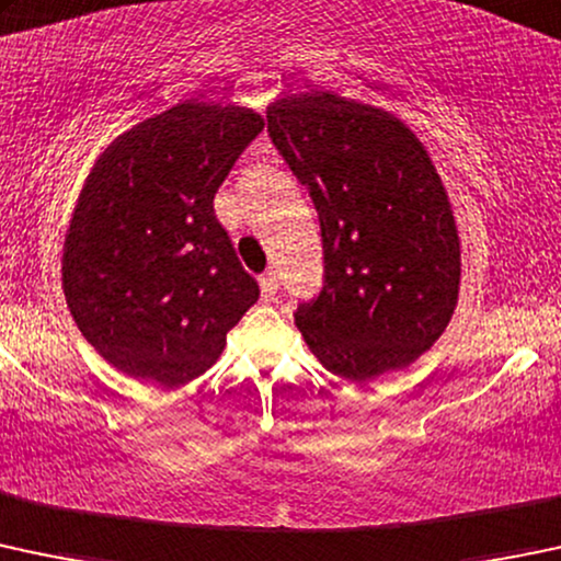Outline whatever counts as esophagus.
I'll return each mask as SVG.
<instances>
[{"label":"esophagus","instance_id":"1","mask_svg":"<svg viewBox=\"0 0 561 561\" xmlns=\"http://www.w3.org/2000/svg\"><path fill=\"white\" fill-rule=\"evenodd\" d=\"M276 290H279V276H276V271H265V274L261 276L263 298H274Z\"/></svg>","mask_w":561,"mask_h":561}]
</instances>
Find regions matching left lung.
Returning a JSON list of instances; mask_svg holds the SVG:
<instances>
[{"label":"left lung","instance_id":"8db88e82","mask_svg":"<svg viewBox=\"0 0 561 561\" xmlns=\"http://www.w3.org/2000/svg\"><path fill=\"white\" fill-rule=\"evenodd\" d=\"M265 117L320 215L322 290L296 309L309 350L350 381L414 363L459 290L457 226L427 150L398 117L335 93L279 99Z\"/></svg>","mask_w":561,"mask_h":561}]
</instances>
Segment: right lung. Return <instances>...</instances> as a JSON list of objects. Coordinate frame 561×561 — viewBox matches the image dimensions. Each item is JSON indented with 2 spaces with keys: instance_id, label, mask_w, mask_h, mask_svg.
I'll return each mask as SVG.
<instances>
[{
  "instance_id": "obj_1",
  "label": "right lung",
  "mask_w": 561,
  "mask_h": 561,
  "mask_svg": "<svg viewBox=\"0 0 561 561\" xmlns=\"http://www.w3.org/2000/svg\"><path fill=\"white\" fill-rule=\"evenodd\" d=\"M263 131L244 107L185 102L104 150L64 244V296L88 344L134 379L202 376L255 304L215 193Z\"/></svg>"
}]
</instances>
